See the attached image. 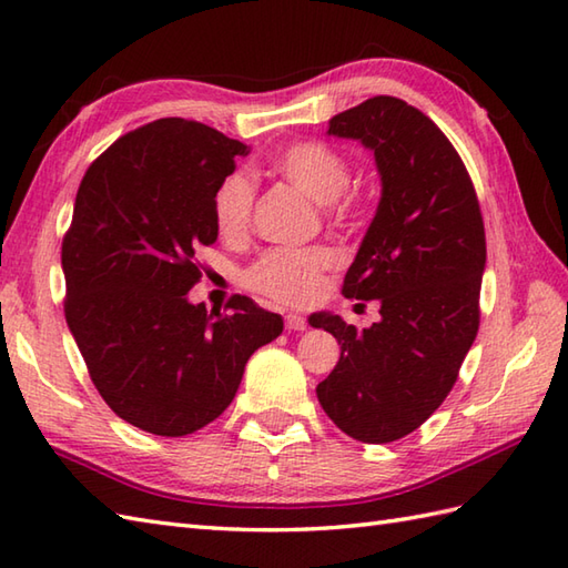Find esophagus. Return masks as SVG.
Instances as JSON below:
<instances>
[{"mask_svg": "<svg viewBox=\"0 0 568 568\" xmlns=\"http://www.w3.org/2000/svg\"><path fill=\"white\" fill-rule=\"evenodd\" d=\"M285 327L291 332H305L307 320L303 315H297V312H291V315H285Z\"/></svg>", "mask_w": 568, "mask_h": 568, "instance_id": "1", "label": "esophagus"}]
</instances>
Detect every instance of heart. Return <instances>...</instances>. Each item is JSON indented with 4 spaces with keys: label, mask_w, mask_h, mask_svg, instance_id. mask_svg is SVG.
I'll return each instance as SVG.
<instances>
[{
    "label": "heart",
    "mask_w": 568,
    "mask_h": 568,
    "mask_svg": "<svg viewBox=\"0 0 568 568\" xmlns=\"http://www.w3.org/2000/svg\"><path fill=\"white\" fill-rule=\"evenodd\" d=\"M275 171L317 204H332L348 185L346 159L320 141L293 143L277 155ZM253 202L256 185L246 173H232L222 180L214 192V224L224 239H239L248 232ZM332 263L329 248H273L246 271V283L275 303L303 305L317 295L322 273L332 268Z\"/></svg>",
    "instance_id": "obj_1"
}]
</instances>
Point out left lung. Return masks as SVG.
I'll return each mask as SVG.
<instances>
[{"instance_id":"obj_1","label":"left lung","mask_w":568,"mask_h":568,"mask_svg":"<svg viewBox=\"0 0 568 568\" xmlns=\"http://www.w3.org/2000/svg\"><path fill=\"white\" fill-rule=\"evenodd\" d=\"M327 134L376 155L381 202L342 293L378 300L381 322L356 329L329 312L310 317L342 346L317 397L348 437L388 444L444 403L476 339L484 216L462 155L413 104L378 94L332 116Z\"/></svg>"}]
</instances>
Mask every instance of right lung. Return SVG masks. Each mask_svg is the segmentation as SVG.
<instances>
[{
	"instance_id": "obj_1",
	"label": "right lung",
	"mask_w": 568,
	"mask_h": 568,
	"mask_svg": "<svg viewBox=\"0 0 568 568\" xmlns=\"http://www.w3.org/2000/svg\"><path fill=\"white\" fill-rule=\"evenodd\" d=\"M248 146L171 116L116 139L78 187L63 239L65 320L114 415L185 437L234 400L246 361L283 320L246 295L229 312L187 300L212 246L214 192Z\"/></svg>"
}]
</instances>
